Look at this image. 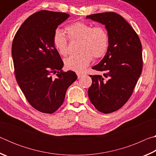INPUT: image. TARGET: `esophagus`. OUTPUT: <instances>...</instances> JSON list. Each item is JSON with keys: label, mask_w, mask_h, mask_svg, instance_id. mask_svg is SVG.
<instances>
[{"label": "esophagus", "mask_w": 156, "mask_h": 156, "mask_svg": "<svg viewBox=\"0 0 156 156\" xmlns=\"http://www.w3.org/2000/svg\"><path fill=\"white\" fill-rule=\"evenodd\" d=\"M76 74H77V76H78V78H81L82 76H83V73H80V72H76Z\"/></svg>", "instance_id": "esophagus-1"}]
</instances>
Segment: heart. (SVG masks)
<instances>
[{"instance_id":"1","label":"heart","mask_w":156,"mask_h":156,"mask_svg":"<svg viewBox=\"0 0 156 156\" xmlns=\"http://www.w3.org/2000/svg\"><path fill=\"white\" fill-rule=\"evenodd\" d=\"M65 33L70 41H79L76 56L65 60L68 69L82 72L91 62L93 57L100 58L104 56L109 48V38L106 29L102 26L93 27L85 23L78 22L65 27ZM53 44L57 51L62 56L68 54V41L62 31L56 30L53 35Z\"/></svg>"}]
</instances>
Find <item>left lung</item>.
I'll return each mask as SVG.
<instances>
[{
    "label": "left lung",
    "instance_id": "obj_1",
    "mask_svg": "<svg viewBox=\"0 0 156 156\" xmlns=\"http://www.w3.org/2000/svg\"><path fill=\"white\" fill-rule=\"evenodd\" d=\"M86 18L104 25L109 38L106 54L92 67L101 74L90 76L88 96L99 112L112 113L127 102L141 75L142 44L131 26L116 13H99Z\"/></svg>",
    "mask_w": 156,
    "mask_h": 156
}]
</instances>
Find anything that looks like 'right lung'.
I'll return each mask as SVG.
<instances>
[{
	"label": "right lung",
	"instance_id": "1",
	"mask_svg": "<svg viewBox=\"0 0 156 156\" xmlns=\"http://www.w3.org/2000/svg\"><path fill=\"white\" fill-rule=\"evenodd\" d=\"M69 17L67 13L47 10L34 13L13 40L16 81L29 103L42 113L56 112L63 103L67 89L77 79L74 72L61 70L64 64L53 44L54 31ZM56 73L57 78H52Z\"/></svg>",
	"mask_w": 156,
	"mask_h": 156
}]
</instances>
